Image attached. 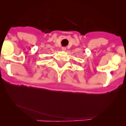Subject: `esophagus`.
<instances>
[{
	"mask_svg": "<svg viewBox=\"0 0 126 126\" xmlns=\"http://www.w3.org/2000/svg\"><path fill=\"white\" fill-rule=\"evenodd\" d=\"M62 50H63V51H65V50H66V48L65 47H63L62 48Z\"/></svg>",
	"mask_w": 126,
	"mask_h": 126,
	"instance_id": "34e87169",
	"label": "esophagus"
}]
</instances>
